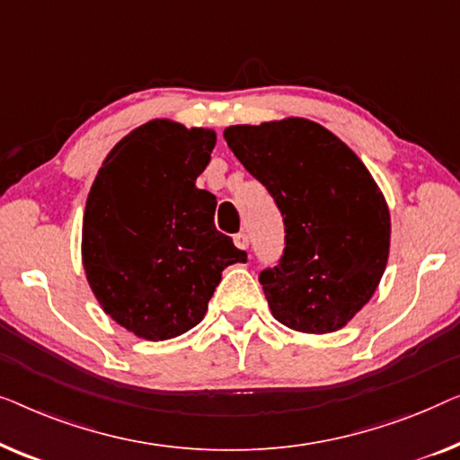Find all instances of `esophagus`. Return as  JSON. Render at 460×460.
<instances>
[{"label": "esophagus", "mask_w": 460, "mask_h": 460, "mask_svg": "<svg viewBox=\"0 0 460 460\" xmlns=\"http://www.w3.org/2000/svg\"><path fill=\"white\" fill-rule=\"evenodd\" d=\"M233 242H235L239 250H248L250 239H248V235H245V233H237V235H233Z\"/></svg>", "instance_id": "esophagus-1"}]
</instances>
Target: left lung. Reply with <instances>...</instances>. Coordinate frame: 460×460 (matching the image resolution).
Instances as JSON below:
<instances>
[{
    "label": "left lung",
    "mask_w": 460,
    "mask_h": 460,
    "mask_svg": "<svg viewBox=\"0 0 460 460\" xmlns=\"http://www.w3.org/2000/svg\"><path fill=\"white\" fill-rule=\"evenodd\" d=\"M223 135L286 225L279 264L261 273L270 313L302 333L346 327L373 297L390 254V210L368 168L308 119L233 125Z\"/></svg>",
    "instance_id": "left-lung-1"
}]
</instances>
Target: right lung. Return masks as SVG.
Returning a JSON list of instances; mask_svg holds the SVG:
<instances>
[{"label":"right lung","mask_w":460,"mask_h":460,"mask_svg":"<svg viewBox=\"0 0 460 460\" xmlns=\"http://www.w3.org/2000/svg\"><path fill=\"white\" fill-rule=\"evenodd\" d=\"M217 133L156 119L116 144L89 190L81 254L110 319L163 341L204 319L229 264L245 252L215 227L217 198L198 190Z\"/></svg>","instance_id":"1"}]
</instances>
